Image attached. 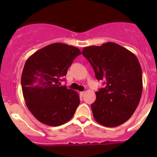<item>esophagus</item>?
<instances>
[{"instance_id":"34e87169","label":"esophagus","mask_w":157,"mask_h":157,"mask_svg":"<svg viewBox=\"0 0 157 157\" xmlns=\"http://www.w3.org/2000/svg\"><path fill=\"white\" fill-rule=\"evenodd\" d=\"M80 94L81 97H83L84 94H85V91H81V92H80Z\"/></svg>"}]
</instances>
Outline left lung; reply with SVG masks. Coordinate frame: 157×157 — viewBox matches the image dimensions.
Returning a JSON list of instances; mask_svg holds the SVG:
<instances>
[{"label":"left lung","mask_w":157,"mask_h":157,"mask_svg":"<svg viewBox=\"0 0 157 157\" xmlns=\"http://www.w3.org/2000/svg\"><path fill=\"white\" fill-rule=\"evenodd\" d=\"M82 55L92 66L95 77L104 81L91 104L94 120L106 127H116L129 120L140 101L142 68L134 54L117 44L85 47Z\"/></svg>","instance_id":"obj_1"}]
</instances>
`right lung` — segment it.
I'll use <instances>...</instances> for the list:
<instances>
[{"mask_svg": "<svg viewBox=\"0 0 157 157\" xmlns=\"http://www.w3.org/2000/svg\"><path fill=\"white\" fill-rule=\"evenodd\" d=\"M78 48L52 44L40 48L26 61L21 76L23 97L29 110L42 123L59 126L71 120L80 104L77 91L60 86Z\"/></svg>", "mask_w": 157, "mask_h": 157, "instance_id": "add662e5", "label": "right lung"}]
</instances>
